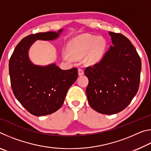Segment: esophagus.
<instances>
[{"mask_svg": "<svg viewBox=\"0 0 151 151\" xmlns=\"http://www.w3.org/2000/svg\"><path fill=\"white\" fill-rule=\"evenodd\" d=\"M78 75H79V76L83 75H84V70H83V68H79L78 69Z\"/></svg>", "mask_w": 151, "mask_h": 151, "instance_id": "esophagus-1", "label": "esophagus"}]
</instances>
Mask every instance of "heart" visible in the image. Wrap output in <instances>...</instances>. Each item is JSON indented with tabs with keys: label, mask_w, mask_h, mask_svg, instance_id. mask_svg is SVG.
Returning a JSON list of instances; mask_svg holds the SVG:
<instances>
[{
	"label": "heart",
	"mask_w": 151,
	"mask_h": 151,
	"mask_svg": "<svg viewBox=\"0 0 151 151\" xmlns=\"http://www.w3.org/2000/svg\"><path fill=\"white\" fill-rule=\"evenodd\" d=\"M106 46V40L103 37L83 35L71 40L68 48L70 54L77 58L85 57L89 51L88 62L95 64L103 57ZM63 57L66 60H72V58L66 53L63 55Z\"/></svg>",
	"instance_id": "1"
}]
</instances>
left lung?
Here are the masks:
<instances>
[{
    "label": "left lung",
    "instance_id": "left-lung-1",
    "mask_svg": "<svg viewBox=\"0 0 151 151\" xmlns=\"http://www.w3.org/2000/svg\"><path fill=\"white\" fill-rule=\"evenodd\" d=\"M112 45L100 62L86 67L88 102L99 113L122 111L136 95L140 83L141 60L134 46L120 33L109 32Z\"/></svg>",
    "mask_w": 151,
    "mask_h": 151
}]
</instances>
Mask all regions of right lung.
Segmentation results:
<instances>
[{
    "label": "right lung",
    "mask_w": 151,
    "mask_h": 151,
    "mask_svg": "<svg viewBox=\"0 0 151 151\" xmlns=\"http://www.w3.org/2000/svg\"><path fill=\"white\" fill-rule=\"evenodd\" d=\"M63 30L27 36L17 45L10 58L9 75L13 93L24 108L35 116L47 115L58 111L68 88L78 77L76 68L62 70L55 63L36 65L29 57V48L36 40H55Z\"/></svg>",
    "instance_id": "right-lung-1"
}]
</instances>
